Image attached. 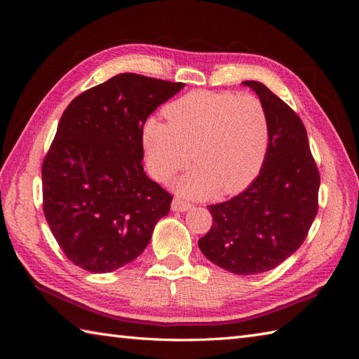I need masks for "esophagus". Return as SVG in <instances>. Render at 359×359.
Returning <instances> with one entry per match:
<instances>
[{
  "label": "esophagus",
  "mask_w": 359,
  "mask_h": 359,
  "mask_svg": "<svg viewBox=\"0 0 359 359\" xmlns=\"http://www.w3.org/2000/svg\"><path fill=\"white\" fill-rule=\"evenodd\" d=\"M190 208H191V205L187 203V202H184V201L180 199V198H175V199L172 201V211L186 212V211H189Z\"/></svg>",
  "instance_id": "esophagus-1"
}]
</instances>
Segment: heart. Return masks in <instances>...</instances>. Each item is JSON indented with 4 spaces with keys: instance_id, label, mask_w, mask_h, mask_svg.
Listing matches in <instances>:
<instances>
[{
    "instance_id": "b5f03b06",
    "label": "heart",
    "mask_w": 359,
    "mask_h": 359,
    "mask_svg": "<svg viewBox=\"0 0 359 359\" xmlns=\"http://www.w3.org/2000/svg\"><path fill=\"white\" fill-rule=\"evenodd\" d=\"M165 115L168 123L147 119L142 147L151 177L160 182L182 170L191 157L198 161L173 182L181 196L202 199L219 189L233 194L247 189L262 170L271 126L259 97L193 91L169 103Z\"/></svg>"
}]
</instances>
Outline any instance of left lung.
<instances>
[{
	"label": "left lung",
	"mask_w": 359,
	"mask_h": 359,
	"mask_svg": "<svg viewBox=\"0 0 359 359\" xmlns=\"http://www.w3.org/2000/svg\"><path fill=\"white\" fill-rule=\"evenodd\" d=\"M243 85L257 94L268 112V156L243 193L208 206L212 226L198 244L217 266L253 276L278 266L306 240L318 214L320 177L301 118L264 83Z\"/></svg>",
	"instance_id": "left-lung-1"
}]
</instances>
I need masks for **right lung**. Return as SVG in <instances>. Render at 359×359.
Segmentation results:
<instances>
[{
	"label": "right lung",
	"instance_id": "obj_1",
	"mask_svg": "<svg viewBox=\"0 0 359 359\" xmlns=\"http://www.w3.org/2000/svg\"><path fill=\"white\" fill-rule=\"evenodd\" d=\"M184 88L121 73L64 111L43 161V211L74 265L95 274L135 260L169 214L172 196L144 172L142 127Z\"/></svg>",
	"mask_w": 359,
	"mask_h": 359
}]
</instances>
